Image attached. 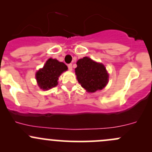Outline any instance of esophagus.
Returning a JSON list of instances; mask_svg holds the SVG:
<instances>
[{"mask_svg":"<svg viewBox=\"0 0 152 152\" xmlns=\"http://www.w3.org/2000/svg\"><path fill=\"white\" fill-rule=\"evenodd\" d=\"M67 67H68L69 70H73V67H72V64H68L67 65Z\"/></svg>","mask_w":152,"mask_h":152,"instance_id":"esophagus-1","label":"esophagus"}]
</instances>
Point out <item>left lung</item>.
<instances>
[{"instance_id": "1", "label": "left lung", "mask_w": 152, "mask_h": 152, "mask_svg": "<svg viewBox=\"0 0 152 152\" xmlns=\"http://www.w3.org/2000/svg\"><path fill=\"white\" fill-rule=\"evenodd\" d=\"M75 72L77 80L87 92L94 93L102 90L108 82V73L102 64L97 63L90 58L84 57L76 62Z\"/></svg>"}]
</instances>
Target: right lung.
<instances>
[{
	"mask_svg": "<svg viewBox=\"0 0 152 152\" xmlns=\"http://www.w3.org/2000/svg\"><path fill=\"white\" fill-rule=\"evenodd\" d=\"M67 70V65L56 59H49L43 68L37 72L36 79L38 85L42 90L54 87L57 85L58 79L62 72Z\"/></svg>",
	"mask_w": 152,
	"mask_h": 152,
	"instance_id": "obj_1",
	"label": "right lung"
}]
</instances>
